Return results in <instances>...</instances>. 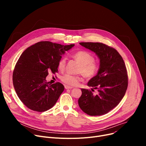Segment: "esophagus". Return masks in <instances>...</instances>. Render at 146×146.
Segmentation results:
<instances>
[{
    "label": "esophagus",
    "instance_id": "1",
    "mask_svg": "<svg viewBox=\"0 0 146 146\" xmlns=\"http://www.w3.org/2000/svg\"><path fill=\"white\" fill-rule=\"evenodd\" d=\"M64 88H65V89H72V88H73L72 87H71V86H68V85H65V86H64Z\"/></svg>",
    "mask_w": 146,
    "mask_h": 146
}]
</instances>
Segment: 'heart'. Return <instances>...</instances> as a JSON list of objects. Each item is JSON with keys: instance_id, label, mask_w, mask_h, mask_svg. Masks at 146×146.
I'll return each instance as SVG.
<instances>
[{"instance_id": "heart-1", "label": "heart", "mask_w": 146, "mask_h": 146, "mask_svg": "<svg viewBox=\"0 0 146 146\" xmlns=\"http://www.w3.org/2000/svg\"><path fill=\"white\" fill-rule=\"evenodd\" d=\"M73 58L80 64L79 73H82L86 78H92L96 75L99 70V64L94 61L92 54L86 51H79L73 55ZM66 64V58H61L58 63L60 70H64ZM61 80L65 84L70 86H75L82 80L80 76H74L66 74L61 78Z\"/></svg>"}]
</instances>
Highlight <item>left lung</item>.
<instances>
[{"instance_id":"left-lung-1","label":"left lung","mask_w":146,"mask_h":146,"mask_svg":"<svg viewBox=\"0 0 146 146\" xmlns=\"http://www.w3.org/2000/svg\"><path fill=\"white\" fill-rule=\"evenodd\" d=\"M94 52L100 61L98 73L88 83L91 90L82 89L78 100L80 109L89 115L106 114L116 107L123 98L128 86V76L124 61L119 52L99 42H80ZM97 89V94H93Z\"/></svg>"}]
</instances>
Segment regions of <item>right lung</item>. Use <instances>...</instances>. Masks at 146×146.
<instances>
[{"label": "right lung", "mask_w": 146, "mask_h": 146, "mask_svg": "<svg viewBox=\"0 0 146 146\" xmlns=\"http://www.w3.org/2000/svg\"><path fill=\"white\" fill-rule=\"evenodd\" d=\"M74 46L40 41L22 52L13 72V84L18 98L29 109L44 112L56 104L64 87L59 82L49 84L46 77L50 72H58L62 55Z\"/></svg>", "instance_id": "obj_1"}]
</instances>
